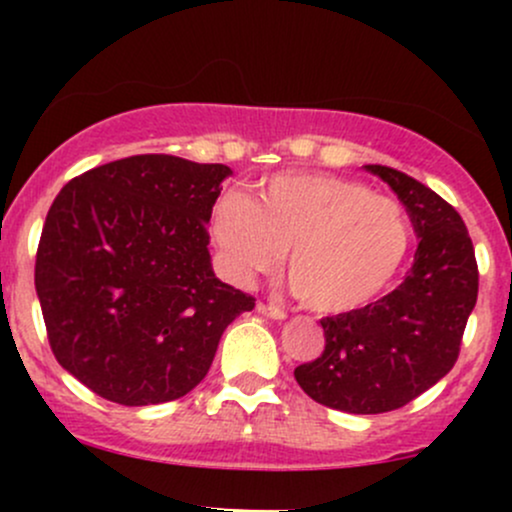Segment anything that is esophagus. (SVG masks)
<instances>
[{
    "instance_id": "esophagus-1",
    "label": "esophagus",
    "mask_w": 512,
    "mask_h": 512,
    "mask_svg": "<svg viewBox=\"0 0 512 512\" xmlns=\"http://www.w3.org/2000/svg\"><path fill=\"white\" fill-rule=\"evenodd\" d=\"M257 313L272 317V320H284V317H286L284 308H279V305H272V303H264V301L257 303Z\"/></svg>"
}]
</instances>
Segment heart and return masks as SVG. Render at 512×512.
<instances>
[{"label":"heart","instance_id":"obj_1","mask_svg":"<svg viewBox=\"0 0 512 512\" xmlns=\"http://www.w3.org/2000/svg\"><path fill=\"white\" fill-rule=\"evenodd\" d=\"M209 226L240 279L274 272L289 252L293 291L325 315L378 301L414 243L402 202L334 173H276L257 185L252 199L223 192Z\"/></svg>","mask_w":512,"mask_h":512}]
</instances>
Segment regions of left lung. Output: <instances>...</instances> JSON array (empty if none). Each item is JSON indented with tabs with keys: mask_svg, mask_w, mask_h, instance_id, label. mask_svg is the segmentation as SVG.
<instances>
[{
	"mask_svg": "<svg viewBox=\"0 0 512 512\" xmlns=\"http://www.w3.org/2000/svg\"><path fill=\"white\" fill-rule=\"evenodd\" d=\"M366 168L397 192L421 240L407 279L366 308L322 317L325 351L293 370L305 395L349 414L399 409L448 375L479 293L457 209L402 170Z\"/></svg>",
	"mask_w": 512,
	"mask_h": 512,
	"instance_id": "left-lung-1",
	"label": "left lung"
}]
</instances>
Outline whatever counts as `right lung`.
I'll return each instance as SVG.
<instances>
[{
	"label": "right lung",
	"mask_w": 512,
	"mask_h": 512,
	"mask_svg": "<svg viewBox=\"0 0 512 512\" xmlns=\"http://www.w3.org/2000/svg\"><path fill=\"white\" fill-rule=\"evenodd\" d=\"M231 168L166 154L76 175L45 216L35 291L57 363L125 407L178 399L255 298L211 272L207 223Z\"/></svg>",
	"instance_id": "add662e5"
}]
</instances>
